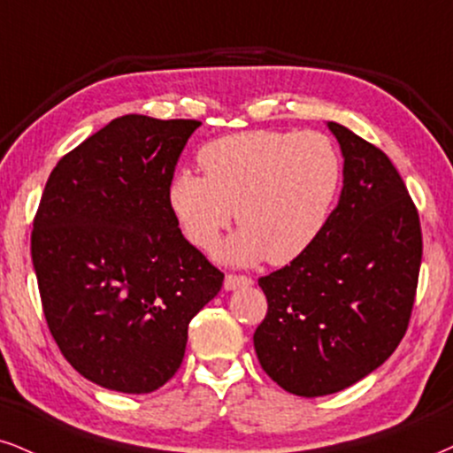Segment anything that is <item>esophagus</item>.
Segmentation results:
<instances>
[{
    "label": "esophagus",
    "mask_w": 453,
    "mask_h": 453,
    "mask_svg": "<svg viewBox=\"0 0 453 453\" xmlns=\"http://www.w3.org/2000/svg\"><path fill=\"white\" fill-rule=\"evenodd\" d=\"M243 286H252V279L245 275H233V273L225 277V289H237Z\"/></svg>",
    "instance_id": "obj_1"
}]
</instances>
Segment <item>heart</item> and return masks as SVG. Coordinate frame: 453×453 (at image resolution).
Segmentation results:
<instances>
[{"instance_id": "1", "label": "heart", "mask_w": 453, "mask_h": 453, "mask_svg": "<svg viewBox=\"0 0 453 453\" xmlns=\"http://www.w3.org/2000/svg\"><path fill=\"white\" fill-rule=\"evenodd\" d=\"M199 165L205 176L176 172L167 203L182 235L203 252L237 211L243 228L220 250L235 265L300 258L326 228L342 182L336 144L321 132L231 134L205 144Z\"/></svg>"}]
</instances>
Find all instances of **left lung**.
Returning <instances> with one entry per match:
<instances>
[{
  "label": "left lung",
  "mask_w": 453,
  "mask_h": 453,
  "mask_svg": "<svg viewBox=\"0 0 453 453\" xmlns=\"http://www.w3.org/2000/svg\"><path fill=\"white\" fill-rule=\"evenodd\" d=\"M327 126L344 155L338 205L300 258L258 279L269 311L256 355L298 397L338 393L395 353L422 262L420 216L397 167L349 127Z\"/></svg>",
  "instance_id": "left-lung-1"
}]
</instances>
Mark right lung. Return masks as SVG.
<instances>
[{"instance_id":"1","label":"right lung","mask_w":453,"mask_h":453,"mask_svg":"<svg viewBox=\"0 0 453 453\" xmlns=\"http://www.w3.org/2000/svg\"><path fill=\"white\" fill-rule=\"evenodd\" d=\"M197 119L117 117L56 164L31 258L50 334L88 380L153 393L180 367L188 323L225 273L182 237L167 203Z\"/></svg>"}]
</instances>
